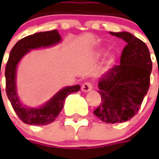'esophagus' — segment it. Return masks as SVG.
<instances>
[{"label":"esophagus","instance_id":"1","mask_svg":"<svg viewBox=\"0 0 159 159\" xmlns=\"http://www.w3.org/2000/svg\"><path fill=\"white\" fill-rule=\"evenodd\" d=\"M93 84L90 82H86V83H84L82 85V90H83V92H89L90 90L93 89Z\"/></svg>","mask_w":159,"mask_h":159}]
</instances>
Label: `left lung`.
Listing matches in <instances>:
<instances>
[{
	"instance_id": "obj_1",
	"label": "left lung",
	"mask_w": 159,
	"mask_h": 159,
	"mask_svg": "<svg viewBox=\"0 0 159 159\" xmlns=\"http://www.w3.org/2000/svg\"><path fill=\"white\" fill-rule=\"evenodd\" d=\"M126 42L119 66H114L99 82L101 96L94 115L107 123H123L137 114L150 87L152 68L146 43L129 32H110Z\"/></svg>"
}]
</instances>
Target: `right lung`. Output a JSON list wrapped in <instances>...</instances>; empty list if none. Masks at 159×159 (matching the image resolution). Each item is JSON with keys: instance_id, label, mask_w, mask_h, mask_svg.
I'll return each mask as SVG.
<instances>
[{"instance_id": "1", "label": "right lung", "mask_w": 159, "mask_h": 159, "mask_svg": "<svg viewBox=\"0 0 159 159\" xmlns=\"http://www.w3.org/2000/svg\"><path fill=\"white\" fill-rule=\"evenodd\" d=\"M61 40L57 30L36 33L25 36L16 43L11 50L8 60L6 65V93L11 102L13 110L20 120L30 125H47L52 123L58 117L64 107L66 98L69 94L79 91V85L66 87L52 97V100L38 109H31L22 107L16 94L15 73L18 63L30 49L41 47H48L58 43ZM1 75V69H0Z\"/></svg>"}]
</instances>
